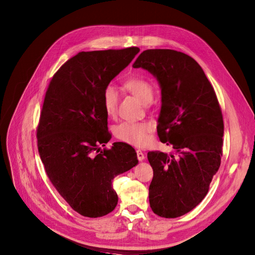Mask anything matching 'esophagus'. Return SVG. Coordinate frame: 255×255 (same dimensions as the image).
Returning <instances> with one entry per match:
<instances>
[{
  "mask_svg": "<svg viewBox=\"0 0 255 255\" xmlns=\"http://www.w3.org/2000/svg\"><path fill=\"white\" fill-rule=\"evenodd\" d=\"M136 152H137V157H138V159H139L140 161H142L143 159H145V154H144L141 150H137Z\"/></svg>",
  "mask_w": 255,
  "mask_h": 255,
  "instance_id": "1",
  "label": "esophagus"
}]
</instances>
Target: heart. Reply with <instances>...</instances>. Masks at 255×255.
I'll return each mask as SVG.
<instances>
[{
	"label": "heart",
	"mask_w": 255,
	"mask_h": 255,
	"mask_svg": "<svg viewBox=\"0 0 255 255\" xmlns=\"http://www.w3.org/2000/svg\"><path fill=\"white\" fill-rule=\"evenodd\" d=\"M128 92L136 97L144 105L150 104L154 98V87L143 77H130L125 82ZM119 96L113 85H107L102 95L103 109L107 116L113 117L116 114ZM153 129L150 123H122L114 128V136L127 144L142 147L149 138V133Z\"/></svg>",
	"instance_id": "1"
}]
</instances>
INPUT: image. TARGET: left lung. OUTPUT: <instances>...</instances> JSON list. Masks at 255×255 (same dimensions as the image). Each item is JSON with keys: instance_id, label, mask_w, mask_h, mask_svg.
<instances>
[{"instance_id": "left-lung-1", "label": "left lung", "mask_w": 255, "mask_h": 255, "mask_svg": "<svg viewBox=\"0 0 255 255\" xmlns=\"http://www.w3.org/2000/svg\"><path fill=\"white\" fill-rule=\"evenodd\" d=\"M132 67L149 71L158 80L161 110L157 134L175 150L173 154L147 153L153 169L149 203L160 217L182 216L203 201L220 167V105L201 66L183 52L147 49Z\"/></svg>"}]
</instances>
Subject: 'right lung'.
I'll return each instance as SVG.
<instances>
[{
	"label": "right lung",
	"mask_w": 255,
	"mask_h": 255,
	"mask_svg": "<svg viewBox=\"0 0 255 255\" xmlns=\"http://www.w3.org/2000/svg\"><path fill=\"white\" fill-rule=\"evenodd\" d=\"M140 51L138 47L82 51L48 85L37 128L38 150L50 182L74 211L85 217L112 212L113 179L138 163L134 149L111 139L102 105L104 88Z\"/></svg>",
	"instance_id": "right-lung-1"
}]
</instances>
